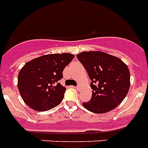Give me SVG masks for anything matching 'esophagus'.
Instances as JSON below:
<instances>
[{
    "mask_svg": "<svg viewBox=\"0 0 148 148\" xmlns=\"http://www.w3.org/2000/svg\"><path fill=\"white\" fill-rule=\"evenodd\" d=\"M76 88L77 89V90H80V84H77V85Z\"/></svg>",
    "mask_w": 148,
    "mask_h": 148,
    "instance_id": "obj_1",
    "label": "esophagus"
}]
</instances>
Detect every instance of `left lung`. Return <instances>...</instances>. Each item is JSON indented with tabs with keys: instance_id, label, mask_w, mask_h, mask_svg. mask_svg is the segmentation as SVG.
Masks as SVG:
<instances>
[{
	"instance_id": "8db88e82",
	"label": "left lung",
	"mask_w": 148,
	"mask_h": 148,
	"mask_svg": "<svg viewBox=\"0 0 148 148\" xmlns=\"http://www.w3.org/2000/svg\"><path fill=\"white\" fill-rule=\"evenodd\" d=\"M77 58L92 80V97L83 106L95 113H105L119 105L130 87V72L125 64L102 51H83Z\"/></svg>"
}]
</instances>
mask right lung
Wrapping results in <instances>:
<instances>
[{
	"instance_id": "obj_1",
	"label": "right lung",
	"mask_w": 148,
	"mask_h": 148,
	"mask_svg": "<svg viewBox=\"0 0 148 148\" xmlns=\"http://www.w3.org/2000/svg\"><path fill=\"white\" fill-rule=\"evenodd\" d=\"M74 55L50 54L25 64L18 74V89L26 105L36 111H46L62 103L66 88L58 80Z\"/></svg>"
}]
</instances>
